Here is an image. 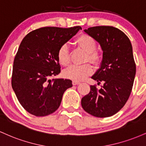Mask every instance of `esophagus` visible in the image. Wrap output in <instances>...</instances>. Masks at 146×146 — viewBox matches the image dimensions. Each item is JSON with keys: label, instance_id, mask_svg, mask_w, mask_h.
<instances>
[{"label": "esophagus", "instance_id": "1", "mask_svg": "<svg viewBox=\"0 0 146 146\" xmlns=\"http://www.w3.org/2000/svg\"><path fill=\"white\" fill-rule=\"evenodd\" d=\"M79 83H80V82L78 81H72V84L74 85V86H76V85L79 84Z\"/></svg>", "mask_w": 146, "mask_h": 146}]
</instances>
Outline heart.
I'll use <instances>...</instances> for the list:
<instances>
[{"instance_id":"b5f03b06","label":"heart","mask_w":146,"mask_h":146,"mask_svg":"<svg viewBox=\"0 0 146 146\" xmlns=\"http://www.w3.org/2000/svg\"><path fill=\"white\" fill-rule=\"evenodd\" d=\"M76 44L78 47L87 53V60L94 64H98L101 60V56L97 52L95 51L96 42L90 36L83 34L77 38ZM57 57L59 63L63 66H68L70 63V55L68 46L66 44L61 45L58 49ZM93 72V68L90 64L83 65H72L63 72L65 78L74 81H81Z\"/></svg>"}]
</instances>
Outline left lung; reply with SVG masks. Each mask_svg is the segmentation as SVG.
Listing matches in <instances>:
<instances>
[{"label": "left lung", "instance_id": "left-lung-1", "mask_svg": "<svg viewBox=\"0 0 146 146\" xmlns=\"http://www.w3.org/2000/svg\"><path fill=\"white\" fill-rule=\"evenodd\" d=\"M101 45L103 58L99 70L92 76L101 89L90 86V92L81 99L83 110L96 117H109L127 102L132 89L136 65L130 39L112 26H96L84 29Z\"/></svg>", "mask_w": 146, "mask_h": 146}]
</instances>
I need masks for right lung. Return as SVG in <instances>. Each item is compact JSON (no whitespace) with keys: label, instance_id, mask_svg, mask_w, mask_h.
Masks as SVG:
<instances>
[{"label":"right lung","instance_id":"right-lung-1","mask_svg":"<svg viewBox=\"0 0 146 146\" xmlns=\"http://www.w3.org/2000/svg\"><path fill=\"white\" fill-rule=\"evenodd\" d=\"M81 29L41 27L21 41L13 65L11 86L26 111L45 117L59 108L65 91L72 87L70 79H50L60 72L57 53L61 45Z\"/></svg>","mask_w":146,"mask_h":146}]
</instances>
